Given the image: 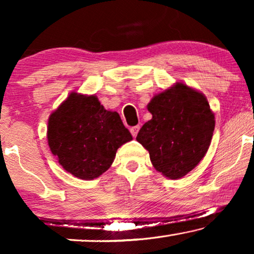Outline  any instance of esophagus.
<instances>
[{"mask_svg":"<svg viewBox=\"0 0 254 254\" xmlns=\"http://www.w3.org/2000/svg\"><path fill=\"white\" fill-rule=\"evenodd\" d=\"M138 130H140V126H134L130 128V133L133 135V137H136Z\"/></svg>","mask_w":254,"mask_h":254,"instance_id":"1","label":"esophagus"}]
</instances>
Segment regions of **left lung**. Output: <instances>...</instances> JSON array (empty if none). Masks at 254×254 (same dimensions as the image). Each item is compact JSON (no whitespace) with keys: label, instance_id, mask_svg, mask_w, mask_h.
<instances>
[{"label":"left lung","instance_id":"left-lung-1","mask_svg":"<svg viewBox=\"0 0 254 254\" xmlns=\"http://www.w3.org/2000/svg\"><path fill=\"white\" fill-rule=\"evenodd\" d=\"M152 118L136 140L149 151L154 168L169 179H180L207 154L215 114L201 91L177 82L152 97L147 105Z\"/></svg>","mask_w":254,"mask_h":254}]
</instances>
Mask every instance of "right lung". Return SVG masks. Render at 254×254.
Segmentation results:
<instances>
[{"mask_svg": "<svg viewBox=\"0 0 254 254\" xmlns=\"http://www.w3.org/2000/svg\"><path fill=\"white\" fill-rule=\"evenodd\" d=\"M133 140L119 113L96 95L72 91L48 118L47 142L65 171L92 180L107 171L121 145Z\"/></svg>", "mask_w": 254, "mask_h": 254, "instance_id": "add662e5", "label": "right lung"}]
</instances>
